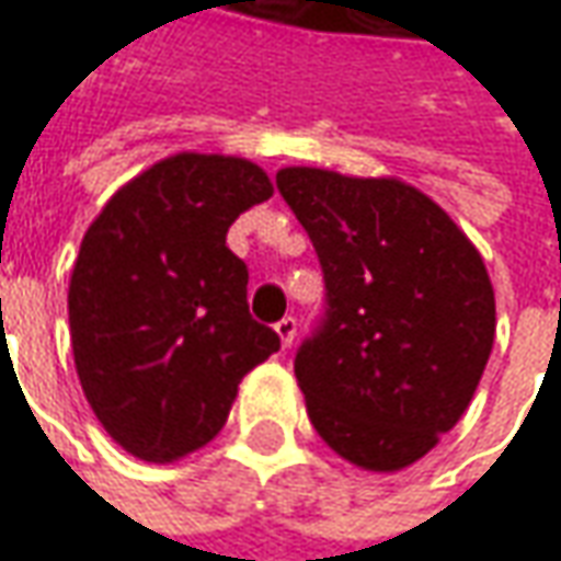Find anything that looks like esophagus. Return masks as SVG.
Listing matches in <instances>:
<instances>
[{
    "label": "esophagus",
    "mask_w": 561,
    "mask_h": 561,
    "mask_svg": "<svg viewBox=\"0 0 561 561\" xmlns=\"http://www.w3.org/2000/svg\"><path fill=\"white\" fill-rule=\"evenodd\" d=\"M276 332H279L282 345L291 348V342L298 339V320H295V317H282L279 323H276Z\"/></svg>",
    "instance_id": "esophagus-1"
}]
</instances>
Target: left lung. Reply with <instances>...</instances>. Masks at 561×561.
<instances>
[{"mask_svg":"<svg viewBox=\"0 0 561 561\" xmlns=\"http://www.w3.org/2000/svg\"><path fill=\"white\" fill-rule=\"evenodd\" d=\"M276 187L327 285L323 313L295 354L310 424L354 465L399 471L474 399L496 335L486 266L411 184L282 169Z\"/></svg>","mask_w":561,"mask_h":561,"instance_id":"1","label":"left lung"}]
</instances>
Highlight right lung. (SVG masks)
Listing matches in <instances>:
<instances>
[{
  "label": "right lung",
  "mask_w": 561,
  "mask_h": 561,
  "mask_svg": "<svg viewBox=\"0 0 561 561\" xmlns=\"http://www.w3.org/2000/svg\"><path fill=\"white\" fill-rule=\"evenodd\" d=\"M266 197L273 184L254 162L179 153L125 184L87 229L68 288L75 367L100 424L144 461L207 446L244 374L279 352L226 244Z\"/></svg>",
  "instance_id": "1"
}]
</instances>
